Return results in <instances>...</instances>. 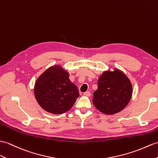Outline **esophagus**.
I'll return each instance as SVG.
<instances>
[{
	"instance_id": "esophagus-1",
	"label": "esophagus",
	"mask_w": 158,
	"mask_h": 158,
	"mask_svg": "<svg viewBox=\"0 0 158 158\" xmlns=\"http://www.w3.org/2000/svg\"><path fill=\"white\" fill-rule=\"evenodd\" d=\"M83 94L84 96H86V97H90V96L91 95V93H90V92H89V91H86L85 92H84Z\"/></svg>"
}]
</instances>
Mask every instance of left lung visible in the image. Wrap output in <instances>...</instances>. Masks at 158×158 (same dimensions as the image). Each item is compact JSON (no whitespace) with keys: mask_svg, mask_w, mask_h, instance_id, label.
Segmentation results:
<instances>
[{"mask_svg":"<svg viewBox=\"0 0 158 158\" xmlns=\"http://www.w3.org/2000/svg\"><path fill=\"white\" fill-rule=\"evenodd\" d=\"M98 89L93 93L92 102L98 110L113 114L127 105L132 95L129 80L118 70L105 72L98 81Z\"/></svg>","mask_w":158,"mask_h":158,"instance_id":"8db88e82","label":"left lung"}]
</instances>
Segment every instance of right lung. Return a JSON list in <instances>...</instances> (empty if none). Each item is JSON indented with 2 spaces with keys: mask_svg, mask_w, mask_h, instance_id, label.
Masks as SVG:
<instances>
[{
  "mask_svg": "<svg viewBox=\"0 0 158 158\" xmlns=\"http://www.w3.org/2000/svg\"><path fill=\"white\" fill-rule=\"evenodd\" d=\"M34 92L39 105L53 114L66 112L79 97L78 88L71 82L68 73L57 66L49 68L40 76Z\"/></svg>",
  "mask_w": 158,
  "mask_h": 158,
  "instance_id": "right-lung-1",
  "label": "right lung"
}]
</instances>
